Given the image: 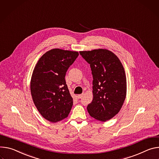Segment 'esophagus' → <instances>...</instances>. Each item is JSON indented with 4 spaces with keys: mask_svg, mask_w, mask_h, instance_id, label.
<instances>
[{
    "mask_svg": "<svg viewBox=\"0 0 159 159\" xmlns=\"http://www.w3.org/2000/svg\"><path fill=\"white\" fill-rule=\"evenodd\" d=\"M83 94H80V95H78L77 96V97H78V99H80V98H81L83 97Z\"/></svg>",
    "mask_w": 159,
    "mask_h": 159,
    "instance_id": "esophagus-1",
    "label": "esophagus"
}]
</instances>
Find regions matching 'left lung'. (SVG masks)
Segmentation results:
<instances>
[{
    "label": "left lung",
    "mask_w": 159,
    "mask_h": 159,
    "mask_svg": "<svg viewBox=\"0 0 159 159\" xmlns=\"http://www.w3.org/2000/svg\"><path fill=\"white\" fill-rule=\"evenodd\" d=\"M90 64L93 75V100L87 110L90 116L102 122L114 117L126 98L125 70L117 56L109 50L98 48L80 51Z\"/></svg>",
    "instance_id": "8db88e82"
}]
</instances>
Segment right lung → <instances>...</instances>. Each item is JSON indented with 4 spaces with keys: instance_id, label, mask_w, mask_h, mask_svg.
<instances>
[{
    "instance_id": "obj_1",
    "label": "right lung",
    "mask_w": 159,
    "mask_h": 159,
    "mask_svg": "<svg viewBox=\"0 0 159 159\" xmlns=\"http://www.w3.org/2000/svg\"><path fill=\"white\" fill-rule=\"evenodd\" d=\"M78 56L76 51L53 48L34 66L30 81L33 101L42 117L51 122L66 118L71 110L73 99L65 76Z\"/></svg>"
}]
</instances>
